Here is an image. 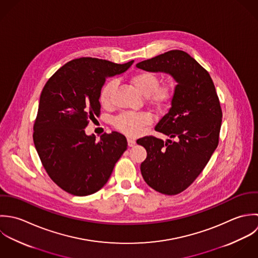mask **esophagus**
I'll list each match as a JSON object with an SVG mask.
<instances>
[{"label": "esophagus", "instance_id": "esophagus-1", "mask_svg": "<svg viewBox=\"0 0 258 258\" xmlns=\"http://www.w3.org/2000/svg\"><path fill=\"white\" fill-rule=\"evenodd\" d=\"M127 144H128V147H134L136 145V140H134L132 138H128L127 139Z\"/></svg>", "mask_w": 258, "mask_h": 258}]
</instances>
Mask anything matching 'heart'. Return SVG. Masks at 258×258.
Segmentation results:
<instances>
[{
	"mask_svg": "<svg viewBox=\"0 0 258 258\" xmlns=\"http://www.w3.org/2000/svg\"><path fill=\"white\" fill-rule=\"evenodd\" d=\"M132 85L143 96L157 106H163L169 103L173 97L174 86L172 83L159 84V79L155 73L149 71H139L131 78ZM116 83L114 80L107 81L100 93V102L103 105H108L111 94ZM153 117L149 112H124L116 116L113 120L114 126L128 136L138 135L143 127L151 124Z\"/></svg>",
	"mask_w": 258,
	"mask_h": 258,
	"instance_id": "1",
	"label": "heart"
}]
</instances>
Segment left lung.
Here are the masks:
<instances>
[{"mask_svg": "<svg viewBox=\"0 0 258 258\" xmlns=\"http://www.w3.org/2000/svg\"><path fill=\"white\" fill-rule=\"evenodd\" d=\"M137 67L169 74L177 83L171 107L155 127L169 139L149 136L137 141L148 153L141 164L145 181L160 194L175 196L196 180L218 146L219 100L208 72L187 52L172 50Z\"/></svg>", "mask_w": 258, "mask_h": 258, "instance_id": "8db88e82", "label": "left lung"}]
</instances>
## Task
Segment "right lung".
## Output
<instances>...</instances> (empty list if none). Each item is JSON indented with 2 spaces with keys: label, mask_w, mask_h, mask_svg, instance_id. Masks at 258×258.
I'll use <instances>...</instances> for the list:
<instances>
[{
  "label": "right lung",
  "mask_w": 258,
  "mask_h": 258,
  "mask_svg": "<svg viewBox=\"0 0 258 258\" xmlns=\"http://www.w3.org/2000/svg\"><path fill=\"white\" fill-rule=\"evenodd\" d=\"M133 62L76 58L59 68L42 91L34 144L52 181L73 196L100 190L126 150V139L119 133L103 134L97 142L95 135L87 136L84 128L100 115L105 79L125 72Z\"/></svg>",
  "instance_id": "add662e5"
}]
</instances>
